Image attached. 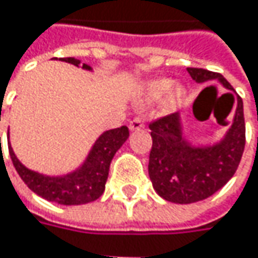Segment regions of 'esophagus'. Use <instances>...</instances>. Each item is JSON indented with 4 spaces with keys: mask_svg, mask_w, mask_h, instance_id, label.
Segmentation results:
<instances>
[{
    "mask_svg": "<svg viewBox=\"0 0 258 258\" xmlns=\"http://www.w3.org/2000/svg\"><path fill=\"white\" fill-rule=\"evenodd\" d=\"M130 130L131 131H137V130H142L145 127V124H143V121L140 119V118H136V119H133L131 122H130Z\"/></svg>",
    "mask_w": 258,
    "mask_h": 258,
    "instance_id": "34e87169",
    "label": "esophagus"
}]
</instances>
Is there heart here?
<instances>
[{"label": "heart", "instance_id": "b5f03b06", "mask_svg": "<svg viewBox=\"0 0 258 258\" xmlns=\"http://www.w3.org/2000/svg\"><path fill=\"white\" fill-rule=\"evenodd\" d=\"M185 97V88L175 83L173 79L158 78L148 80L142 85L139 91L140 104H154L161 100V110L164 113H172L180 106Z\"/></svg>", "mask_w": 258, "mask_h": 258}]
</instances>
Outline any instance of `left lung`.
<instances>
[{
    "mask_svg": "<svg viewBox=\"0 0 258 258\" xmlns=\"http://www.w3.org/2000/svg\"><path fill=\"white\" fill-rule=\"evenodd\" d=\"M186 70L200 85L217 80L233 98L234 89L221 75L203 69ZM149 128L152 149L148 172L154 189L172 203H196L221 189L240 163L245 148L243 103L237 95L232 124L212 143L192 142L185 133L179 112L152 122Z\"/></svg>",
    "mask_w": 258,
    "mask_h": 258,
    "instance_id": "obj_1",
    "label": "left lung"
}]
</instances>
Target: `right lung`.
Here are the masks:
<instances>
[{"label": "right lung", "mask_w": 258, "mask_h": 258, "mask_svg": "<svg viewBox=\"0 0 258 258\" xmlns=\"http://www.w3.org/2000/svg\"><path fill=\"white\" fill-rule=\"evenodd\" d=\"M59 61L73 64L76 67L80 66V59L76 58H61ZM82 69L86 72H92V67L88 64H83ZM128 136L130 131L125 125L101 133L98 139L94 142V145L91 146L88 155L85 157L80 166L66 175H55V176L35 172L24 166L12 148L10 133L7 134V139H9V152L13 166L22 180L28 185V188L34 191L37 196L49 202L73 206V205H85L101 197L106 188L110 163L115 154L127 142Z\"/></svg>", "instance_id": "right-lung-1"}]
</instances>
